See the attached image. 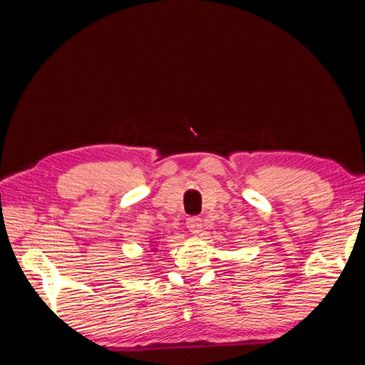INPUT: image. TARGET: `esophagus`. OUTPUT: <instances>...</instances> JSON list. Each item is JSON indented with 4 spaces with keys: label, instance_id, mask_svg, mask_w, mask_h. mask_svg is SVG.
Wrapping results in <instances>:
<instances>
[{
    "label": "esophagus",
    "instance_id": "esophagus-1",
    "mask_svg": "<svg viewBox=\"0 0 365 365\" xmlns=\"http://www.w3.org/2000/svg\"><path fill=\"white\" fill-rule=\"evenodd\" d=\"M187 228H189V231H192L193 235H197V233H201V230H202V222H201V219L200 217H196V216H193V217H189L187 219Z\"/></svg>",
    "mask_w": 365,
    "mask_h": 365
}]
</instances>
